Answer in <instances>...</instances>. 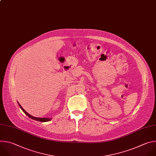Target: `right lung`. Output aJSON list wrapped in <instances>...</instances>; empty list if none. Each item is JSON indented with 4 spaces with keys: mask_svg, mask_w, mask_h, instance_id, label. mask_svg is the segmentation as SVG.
Wrapping results in <instances>:
<instances>
[{
    "mask_svg": "<svg viewBox=\"0 0 156 156\" xmlns=\"http://www.w3.org/2000/svg\"><path fill=\"white\" fill-rule=\"evenodd\" d=\"M18 105H19V106L20 107V108L22 109V111L24 112V114H26V115H27L29 118H30V119H34V120H37V121H39V122H48V121H50V120H51V118H41V117H34V116H33V115H30L29 114H28L23 108H22V106L20 105V104L18 102Z\"/></svg>",
    "mask_w": 156,
    "mask_h": 156,
    "instance_id": "obj_1",
    "label": "right lung"
}]
</instances>
